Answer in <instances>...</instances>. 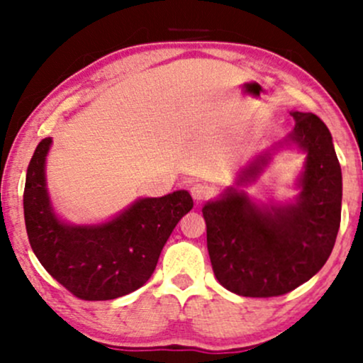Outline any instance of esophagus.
<instances>
[{"instance_id": "1", "label": "esophagus", "mask_w": 363, "mask_h": 363, "mask_svg": "<svg viewBox=\"0 0 363 363\" xmlns=\"http://www.w3.org/2000/svg\"><path fill=\"white\" fill-rule=\"evenodd\" d=\"M191 196L196 199L198 203L201 201H206V199H210L211 196H213V189H211L210 186L206 184H193V187H191Z\"/></svg>"}]
</instances>
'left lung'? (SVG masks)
Masks as SVG:
<instances>
[{"mask_svg":"<svg viewBox=\"0 0 363 363\" xmlns=\"http://www.w3.org/2000/svg\"><path fill=\"white\" fill-rule=\"evenodd\" d=\"M291 116L290 140L307 153L298 201L262 211L230 189L203 208L216 280L244 297H278L311 280L328 261L338 235L341 167L331 133L312 112ZM257 170L259 165H254L245 176H256Z\"/></svg>","mask_w":363,"mask_h":363,"instance_id":"left-lung-1","label":"left lung"}]
</instances>
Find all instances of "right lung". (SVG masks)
Returning <instances> with one entry per match:
<instances>
[{
  "label": "right lung",
  "instance_id": "right-lung-1",
  "mask_svg": "<svg viewBox=\"0 0 363 363\" xmlns=\"http://www.w3.org/2000/svg\"><path fill=\"white\" fill-rule=\"evenodd\" d=\"M49 147L51 138L37 145L23 191L25 227L37 259L82 301H112L138 290L155 272L177 222L193 208L191 194L143 198L107 223L69 227L52 213L45 189Z\"/></svg>",
  "mask_w": 363,
  "mask_h": 363
}]
</instances>
